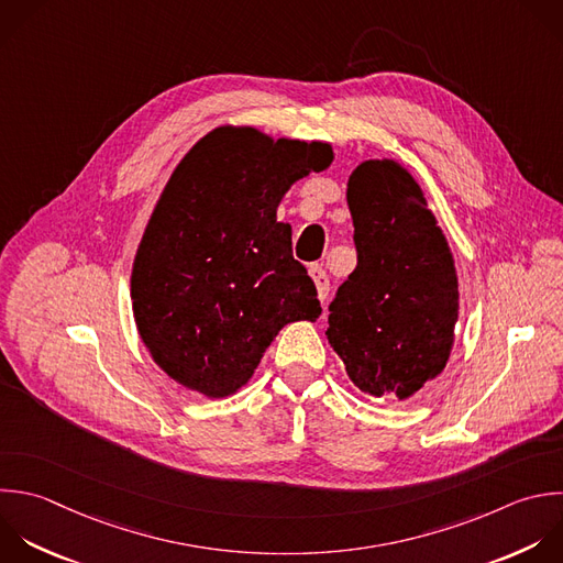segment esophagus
Masks as SVG:
<instances>
[{
  "instance_id": "esophagus-1",
  "label": "esophagus",
  "mask_w": 563,
  "mask_h": 563,
  "mask_svg": "<svg viewBox=\"0 0 563 563\" xmlns=\"http://www.w3.org/2000/svg\"><path fill=\"white\" fill-rule=\"evenodd\" d=\"M308 273H310V277H312V282H314V286H317V295H319V299H321V303H323L325 297H328V292H330V279H328L325 271H323L319 264H312V266L308 268Z\"/></svg>"
}]
</instances>
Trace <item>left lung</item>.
I'll return each mask as SVG.
<instances>
[{
    "mask_svg": "<svg viewBox=\"0 0 563 563\" xmlns=\"http://www.w3.org/2000/svg\"><path fill=\"white\" fill-rule=\"evenodd\" d=\"M356 268L339 286L328 341L365 394L407 400L446 365L460 312L446 238L413 176L365 161L347 180Z\"/></svg>",
    "mask_w": 563,
    "mask_h": 563,
    "instance_id": "1",
    "label": "left lung"
}]
</instances>
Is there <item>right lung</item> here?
<instances>
[{
	"mask_svg": "<svg viewBox=\"0 0 563 563\" xmlns=\"http://www.w3.org/2000/svg\"><path fill=\"white\" fill-rule=\"evenodd\" d=\"M328 143L218 128L174 169L132 268V308L152 358L209 398L249 383L290 321L321 306L292 257L277 207L290 185L332 163Z\"/></svg>",
	"mask_w": 563,
	"mask_h": 563,
	"instance_id": "1",
	"label": "right lung"
}]
</instances>
